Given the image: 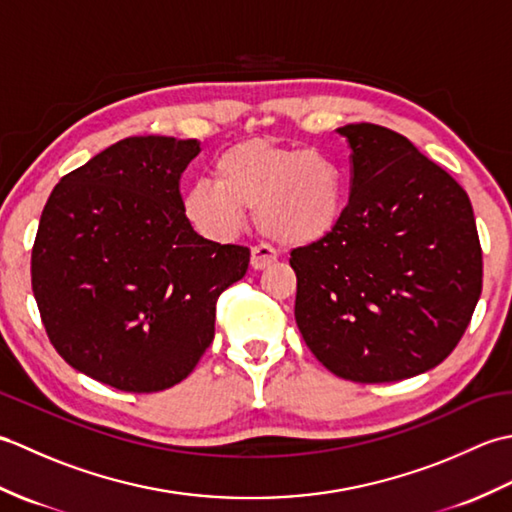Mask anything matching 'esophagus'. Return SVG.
<instances>
[{
	"label": "esophagus",
	"instance_id": "obj_1",
	"mask_svg": "<svg viewBox=\"0 0 512 512\" xmlns=\"http://www.w3.org/2000/svg\"><path fill=\"white\" fill-rule=\"evenodd\" d=\"M277 259V250L268 244H257L250 250V266L255 270H264Z\"/></svg>",
	"mask_w": 512,
	"mask_h": 512
}]
</instances>
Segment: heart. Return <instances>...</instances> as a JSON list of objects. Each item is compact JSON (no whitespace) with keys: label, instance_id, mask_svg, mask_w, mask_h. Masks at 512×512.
<instances>
[{"label":"heart","instance_id":"b5f03b06","mask_svg":"<svg viewBox=\"0 0 512 512\" xmlns=\"http://www.w3.org/2000/svg\"><path fill=\"white\" fill-rule=\"evenodd\" d=\"M182 211L217 242L239 231L244 211H255L268 237L303 246L339 226L345 211L343 176L323 151L244 140L217 156L213 182L200 180L187 189Z\"/></svg>","mask_w":512,"mask_h":512}]
</instances>
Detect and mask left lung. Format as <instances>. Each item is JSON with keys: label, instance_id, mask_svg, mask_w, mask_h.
<instances>
[{"label": "left lung", "instance_id": "8db88e82", "mask_svg": "<svg viewBox=\"0 0 512 512\" xmlns=\"http://www.w3.org/2000/svg\"><path fill=\"white\" fill-rule=\"evenodd\" d=\"M352 149L350 202L328 237L290 253L310 352L354 383L418 376L460 343L482 295L469 195L405 136L336 129Z\"/></svg>", "mask_w": 512, "mask_h": 512}]
</instances>
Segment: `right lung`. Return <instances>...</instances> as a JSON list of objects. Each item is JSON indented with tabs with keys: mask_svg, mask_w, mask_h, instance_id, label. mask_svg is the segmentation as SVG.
<instances>
[{
	"mask_svg": "<svg viewBox=\"0 0 512 512\" xmlns=\"http://www.w3.org/2000/svg\"><path fill=\"white\" fill-rule=\"evenodd\" d=\"M198 140L132 136L63 176L43 206L30 275L43 328L74 369L134 394L187 378L215 303L250 250L193 231L180 176Z\"/></svg>",
	"mask_w": 512,
	"mask_h": 512,
	"instance_id": "1",
	"label": "right lung"
}]
</instances>
